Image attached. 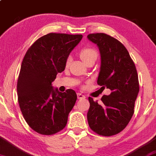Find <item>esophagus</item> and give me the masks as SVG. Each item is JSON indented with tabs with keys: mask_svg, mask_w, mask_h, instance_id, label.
I'll use <instances>...</instances> for the list:
<instances>
[{
	"mask_svg": "<svg viewBox=\"0 0 156 156\" xmlns=\"http://www.w3.org/2000/svg\"><path fill=\"white\" fill-rule=\"evenodd\" d=\"M77 98L79 99V100H80V99H84V98H85V96L81 93H77Z\"/></svg>",
	"mask_w": 156,
	"mask_h": 156,
	"instance_id": "esophagus-1",
	"label": "esophagus"
}]
</instances>
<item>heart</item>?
<instances>
[{
    "label": "heart",
    "mask_w": 156,
    "mask_h": 156,
    "mask_svg": "<svg viewBox=\"0 0 156 156\" xmlns=\"http://www.w3.org/2000/svg\"><path fill=\"white\" fill-rule=\"evenodd\" d=\"M80 57L82 58L83 61L85 63L86 62L89 61L91 59H95L96 60L97 57H98V53L95 50L91 48H83L80 52ZM70 62H71V57H68L66 59V65H69Z\"/></svg>",
    "instance_id": "b5f03b06"
}]
</instances>
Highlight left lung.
I'll use <instances>...</instances> for the list:
<instances>
[{"instance_id":"1","label":"left lung","mask_w":156,"mask_h":156,"mask_svg":"<svg viewBox=\"0 0 156 156\" xmlns=\"http://www.w3.org/2000/svg\"><path fill=\"white\" fill-rule=\"evenodd\" d=\"M87 38L100 51L98 84L100 89L112 91L102 97L101 104L88 98V125L99 135L112 136L124 129L133 115L139 92L138 73L128 51L116 38L105 33L89 34Z\"/></svg>"}]
</instances>
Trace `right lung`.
I'll return each mask as SVG.
<instances>
[{"mask_svg": "<svg viewBox=\"0 0 156 156\" xmlns=\"http://www.w3.org/2000/svg\"><path fill=\"white\" fill-rule=\"evenodd\" d=\"M82 35L48 33L36 40L25 54L17 83L18 103L34 131L53 135L65 128L77 99L73 90L60 92L52 86L66 66L70 53Z\"/></svg>", "mask_w": 156, "mask_h": 156, "instance_id": "obj_1", "label": "right lung"}]
</instances>
